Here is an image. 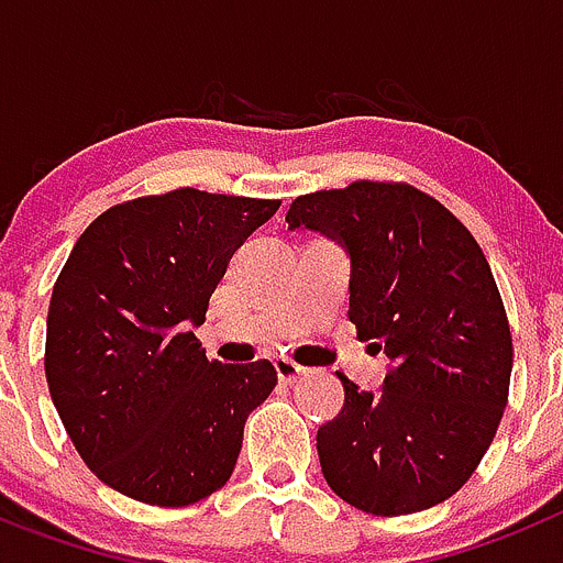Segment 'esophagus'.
I'll list each match as a JSON object with an SVG mask.
<instances>
[{"instance_id":"obj_1","label":"esophagus","mask_w":563,"mask_h":563,"mask_svg":"<svg viewBox=\"0 0 563 563\" xmlns=\"http://www.w3.org/2000/svg\"><path fill=\"white\" fill-rule=\"evenodd\" d=\"M275 368H277V379H280L283 385H295L297 379L306 376V368H300V365L291 363V360H277Z\"/></svg>"}]
</instances>
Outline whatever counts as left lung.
<instances>
[{"label":"left lung","mask_w":563,"mask_h":563,"mask_svg":"<svg viewBox=\"0 0 563 563\" xmlns=\"http://www.w3.org/2000/svg\"><path fill=\"white\" fill-rule=\"evenodd\" d=\"M286 223L345 249L356 336L388 356L379 394L336 374L345 405L317 430L322 476L374 516L451 498L490 448L510 388V325L485 252L408 184L300 195Z\"/></svg>","instance_id":"8db88e82"}]
</instances>
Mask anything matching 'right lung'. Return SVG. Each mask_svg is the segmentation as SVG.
I'll use <instances>...</instances> for the list:
<instances>
[{"mask_svg":"<svg viewBox=\"0 0 563 563\" xmlns=\"http://www.w3.org/2000/svg\"><path fill=\"white\" fill-rule=\"evenodd\" d=\"M280 200L175 189L99 214L47 309L53 405L96 476L158 507L229 482L243 424L277 385L268 360L209 363L198 329L232 254Z\"/></svg>","mask_w":563,"mask_h":563,"instance_id":"right-lung-1","label":"right lung"}]
</instances>
